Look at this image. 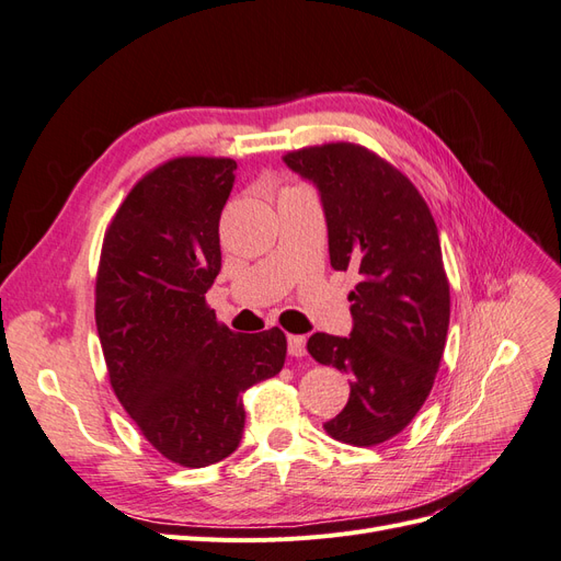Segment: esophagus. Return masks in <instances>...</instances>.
I'll return each mask as SVG.
<instances>
[{
    "mask_svg": "<svg viewBox=\"0 0 561 561\" xmlns=\"http://www.w3.org/2000/svg\"><path fill=\"white\" fill-rule=\"evenodd\" d=\"M287 351H290V355H295V358L307 355V336H299V334L287 336Z\"/></svg>",
    "mask_w": 561,
    "mask_h": 561,
    "instance_id": "1",
    "label": "esophagus"
}]
</instances>
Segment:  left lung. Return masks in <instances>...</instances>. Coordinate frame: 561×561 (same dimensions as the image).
Listing matches in <instances>:
<instances>
[{"label":"left lung","instance_id":"1","mask_svg":"<svg viewBox=\"0 0 561 561\" xmlns=\"http://www.w3.org/2000/svg\"><path fill=\"white\" fill-rule=\"evenodd\" d=\"M283 161L316 184L332 268L360 274L351 336L316 332L307 344L351 375L346 407L322 428L353 447L381 445L410 426L445 353L449 280L435 219L416 186L360 145L304 147Z\"/></svg>","mask_w":561,"mask_h":561}]
</instances>
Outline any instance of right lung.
Masks as SVG:
<instances>
[{
	"label": "right lung",
	"mask_w": 561,
	"mask_h": 561,
	"mask_svg": "<svg viewBox=\"0 0 561 561\" xmlns=\"http://www.w3.org/2000/svg\"><path fill=\"white\" fill-rule=\"evenodd\" d=\"M233 159L180 157L149 171L107 227L95 325L110 383L168 461L203 468L241 443L243 393L283 369L278 328L236 334L206 293L222 268L219 215Z\"/></svg>",
	"instance_id": "obj_1"
}]
</instances>
